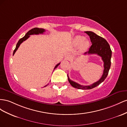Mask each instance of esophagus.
<instances>
[{"mask_svg": "<svg viewBox=\"0 0 127 127\" xmlns=\"http://www.w3.org/2000/svg\"><path fill=\"white\" fill-rule=\"evenodd\" d=\"M70 57H71V56L70 55H69V54H67V55L65 56V58L66 59H70Z\"/></svg>", "mask_w": 127, "mask_h": 127, "instance_id": "obj_1", "label": "esophagus"}]
</instances>
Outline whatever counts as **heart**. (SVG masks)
I'll return each mask as SVG.
<instances>
[{"label": "heart", "mask_w": 127, "mask_h": 127, "mask_svg": "<svg viewBox=\"0 0 127 127\" xmlns=\"http://www.w3.org/2000/svg\"><path fill=\"white\" fill-rule=\"evenodd\" d=\"M74 43L77 46H79L82 50H86L89 46V42L85 39V37L81 35H77L74 39Z\"/></svg>", "instance_id": "heart-1"}]
</instances>
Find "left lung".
Masks as SVG:
<instances>
[{"instance_id":"1","label":"left lung","mask_w":127,"mask_h":127,"mask_svg":"<svg viewBox=\"0 0 127 127\" xmlns=\"http://www.w3.org/2000/svg\"><path fill=\"white\" fill-rule=\"evenodd\" d=\"M85 32L89 36L92 45L90 46L88 51L86 52L84 54L85 55L97 54V55L100 56L104 62V69L102 77L99 80L89 86H82L77 82L71 80L67 74L68 80L71 85L74 88L83 90L93 89L104 81V80L107 77L110 68L111 63V59L112 56V51L110 46L105 39L97 35L93 32L85 31Z\"/></svg>"}]
</instances>
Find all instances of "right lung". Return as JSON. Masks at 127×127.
<instances>
[{
    "mask_svg": "<svg viewBox=\"0 0 127 127\" xmlns=\"http://www.w3.org/2000/svg\"><path fill=\"white\" fill-rule=\"evenodd\" d=\"M45 30L43 29H41V28H34L33 29H32L31 30L29 31L27 33L25 34L24 37H23L22 38H21L19 40V41H18V42L16 44V48L15 49H14V52H13V55H14V54H15V53L16 52V50H17L18 48L19 47V46H20V45L24 41L26 40L29 38V37H30V35H32V34H42L43 32H45ZM60 64V63L57 64L55 66V67H54V70L55 69V68L59 65ZM47 85L45 86V87L47 86Z\"/></svg>",
    "mask_w": 127,
    "mask_h": 127,
    "instance_id": "obj_1",
    "label": "right lung"
}]
</instances>
